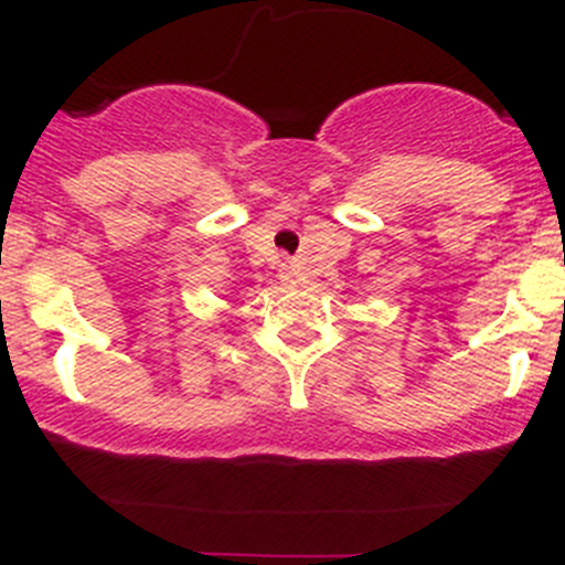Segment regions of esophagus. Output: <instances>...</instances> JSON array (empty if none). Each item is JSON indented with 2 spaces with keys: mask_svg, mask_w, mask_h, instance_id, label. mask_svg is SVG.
<instances>
[{
  "mask_svg": "<svg viewBox=\"0 0 565 565\" xmlns=\"http://www.w3.org/2000/svg\"><path fill=\"white\" fill-rule=\"evenodd\" d=\"M287 278H289V281H295V278H292V276H287Z\"/></svg>",
  "mask_w": 565,
  "mask_h": 565,
  "instance_id": "34e87169",
  "label": "esophagus"
}]
</instances>
